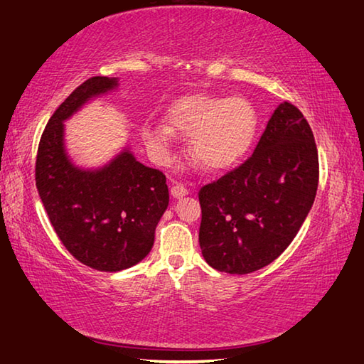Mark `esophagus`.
<instances>
[{
    "mask_svg": "<svg viewBox=\"0 0 364 364\" xmlns=\"http://www.w3.org/2000/svg\"><path fill=\"white\" fill-rule=\"evenodd\" d=\"M187 193H188V190L181 183H174L171 187V196L173 198H182V196L187 195Z\"/></svg>",
    "mask_w": 364,
    "mask_h": 364,
    "instance_id": "1",
    "label": "esophagus"
}]
</instances>
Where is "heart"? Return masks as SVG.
I'll return each instance as SVG.
<instances>
[{
  "label": "heart",
  "mask_w": 364,
  "mask_h": 364,
  "mask_svg": "<svg viewBox=\"0 0 364 364\" xmlns=\"http://www.w3.org/2000/svg\"><path fill=\"white\" fill-rule=\"evenodd\" d=\"M257 111L245 97L188 95L168 109V124L147 122L143 138L152 157L169 161L176 133L190 136V152L207 169L220 171L237 165L253 144Z\"/></svg>",
  "instance_id": "obj_1"
}]
</instances>
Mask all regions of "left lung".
Returning <instances> with one entry per match:
<instances>
[{
  "instance_id": "left-lung-1",
  "label": "left lung",
  "mask_w": 364,
  "mask_h": 364,
  "mask_svg": "<svg viewBox=\"0 0 364 364\" xmlns=\"http://www.w3.org/2000/svg\"><path fill=\"white\" fill-rule=\"evenodd\" d=\"M318 159L301 111L283 102L251 157L199 190V247L215 270L256 272L291 245L313 207Z\"/></svg>"
}]
</instances>
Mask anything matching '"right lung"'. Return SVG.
Listing matches in <instances>:
<instances>
[{
	"instance_id": "obj_1",
	"label": "right lung",
	"mask_w": 364,
	"mask_h": 364,
	"mask_svg": "<svg viewBox=\"0 0 364 364\" xmlns=\"http://www.w3.org/2000/svg\"><path fill=\"white\" fill-rule=\"evenodd\" d=\"M117 86L114 77L80 85L50 117L36 160V187L59 240L77 261L100 272L143 261L169 203L165 174L139 163L129 146L100 168L75 165L65 149L64 122Z\"/></svg>"
}]
</instances>
